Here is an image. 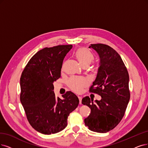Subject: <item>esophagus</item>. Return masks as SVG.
<instances>
[{"label":"esophagus","mask_w":148,"mask_h":148,"mask_svg":"<svg viewBox=\"0 0 148 148\" xmlns=\"http://www.w3.org/2000/svg\"><path fill=\"white\" fill-rule=\"evenodd\" d=\"M78 98L79 99V103H80V104H81V103H82V97H80V96H78Z\"/></svg>","instance_id":"esophagus-1"}]
</instances>
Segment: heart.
Returning a JSON list of instances; mask_svg holds the SVG:
<instances>
[{
  "label": "heart",
  "mask_w": 148,
  "mask_h": 148,
  "mask_svg": "<svg viewBox=\"0 0 148 148\" xmlns=\"http://www.w3.org/2000/svg\"><path fill=\"white\" fill-rule=\"evenodd\" d=\"M75 57L83 67L88 66L93 61L94 56L86 47H80L75 52ZM68 85L73 91L80 93L89 84V81L84 77H73L68 80Z\"/></svg>",
  "instance_id": "heart-1"
}]
</instances>
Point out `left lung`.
Returning a JSON list of instances; mask_svg holds the SVG:
<instances>
[{
	"instance_id": "1",
	"label": "left lung",
	"mask_w": 148,
	"mask_h": 148,
	"mask_svg": "<svg viewBox=\"0 0 148 148\" xmlns=\"http://www.w3.org/2000/svg\"><path fill=\"white\" fill-rule=\"evenodd\" d=\"M100 57V66L89 91L102 97L101 101L84 97L82 103L91 108L85 124L93 132L106 133L113 129L123 119L130 99L129 76L118 53L103 44H92Z\"/></svg>"
}]
</instances>
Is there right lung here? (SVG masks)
Listing matches in <instances>:
<instances>
[{"instance_id":"right-lung-1","label":"right lung","mask_w":148,"mask_h":148,"mask_svg":"<svg viewBox=\"0 0 148 148\" xmlns=\"http://www.w3.org/2000/svg\"><path fill=\"white\" fill-rule=\"evenodd\" d=\"M72 45L45 47L36 52L27 63L20 79V101L32 127L45 135L56 134L67 125L70 113L77 107L79 100L67 91L57 97L53 82L61 77L63 61Z\"/></svg>"}]
</instances>
